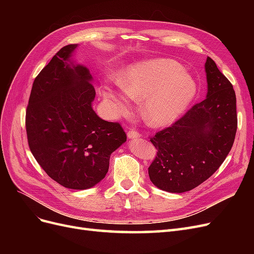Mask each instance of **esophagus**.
<instances>
[{"label":"esophagus","instance_id":"obj_1","mask_svg":"<svg viewBox=\"0 0 254 254\" xmlns=\"http://www.w3.org/2000/svg\"><path fill=\"white\" fill-rule=\"evenodd\" d=\"M127 135H128L129 139H136V137L140 136V133L137 132L135 129H130V130H128Z\"/></svg>","mask_w":254,"mask_h":254}]
</instances>
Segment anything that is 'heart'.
<instances>
[{
  "mask_svg": "<svg viewBox=\"0 0 254 254\" xmlns=\"http://www.w3.org/2000/svg\"><path fill=\"white\" fill-rule=\"evenodd\" d=\"M119 86L135 102H143L142 113L151 126L171 124L187 109L196 94V83L175 60L161 58L128 66ZM101 93L112 112L124 115L129 102L119 89L103 87Z\"/></svg>",
  "mask_w": 254,
  "mask_h": 254,
  "instance_id": "1",
  "label": "heart"
}]
</instances>
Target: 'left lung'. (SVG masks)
Returning <instances> with one entry per match:
<instances>
[{
  "label": "left lung",
  "instance_id": "left-lung-1",
  "mask_svg": "<svg viewBox=\"0 0 254 254\" xmlns=\"http://www.w3.org/2000/svg\"><path fill=\"white\" fill-rule=\"evenodd\" d=\"M205 72L204 101L150 137L157 155L148 167L149 178L157 188L171 193L190 190L209 179L234 143L237 114L232 83L210 57Z\"/></svg>",
  "mask_w": 254,
  "mask_h": 254
}]
</instances>
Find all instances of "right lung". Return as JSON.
<instances>
[{"mask_svg": "<svg viewBox=\"0 0 254 254\" xmlns=\"http://www.w3.org/2000/svg\"><path fill=\"white\" fill-rule=\"evenodd\" d=\"M77 44L60 49L34 80L25 115L27 142L49 177L86 190L105 178L111 153L127 139L119 122L92 109L95 89L86 66L70 62Z\"/></svg>", "mask_w": 254, "mask_h": 254, "instance_id": "right-lung-1", "label": "right lung"}]
</instances>
